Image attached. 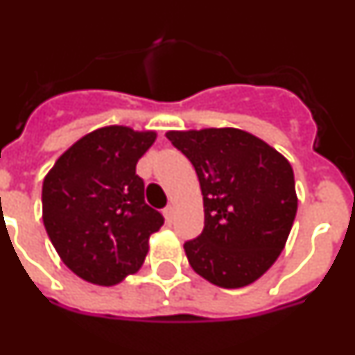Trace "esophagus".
Here are the masks:
<instances>
[{
	"label": "esophagus",
	"instance_id": "1",
	"mask_svg": "<svg viewBox=\"0 0 355 355\" xmlns=\"http://www.w3.org/2000/svg\"><path fill=\"white\" fill-rule=\"evenodd\" d=\"M174 213H175V209H174V206H172V205H168L167 208L163 209V215H165V220H167L168 224H172V220H174Z\"/></svg>",
	"mask_w": 355,
	"mask_h": 355
}]
</instances>
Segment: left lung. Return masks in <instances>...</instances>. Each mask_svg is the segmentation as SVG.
I'll return each mask as SVG.
<instances>
[{"instance_id": "1", "label": "left lung", "mask_w": 355, "mask_h": 355, "mask_svg": "<svg viewBox=\"0 0 355 355\" xmlns=\"http://www.w3.org/2000/svg\"><path fill=\"white\" fill-rule=\"evenodd\" d=\"M193 165L205 229L184 243L190 266L220 288H241L279 258L297 215L293 168L261 139L234 130L168 131Z\"/></svg>"}]
</instances>
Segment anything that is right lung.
I'll return each mask as SVG.
<instances>
[{
  "label": "right lung",
  "instance_id": "1",
  "mask_svg": "<svg viewBox=\"0 0 355 355\" xmlns=\"http://www.w3.org/2000/svg\"><path fill=\"white\" fill-rule=\"evenodd\" d=\"M155 131L108 126L69 147L42 184V220L78 277L114 286L139 272L163 215L146 205L137 163Z\"/></svg>",
  "mask_w": 355,
  "mask_h": 355
}]
</instances>
